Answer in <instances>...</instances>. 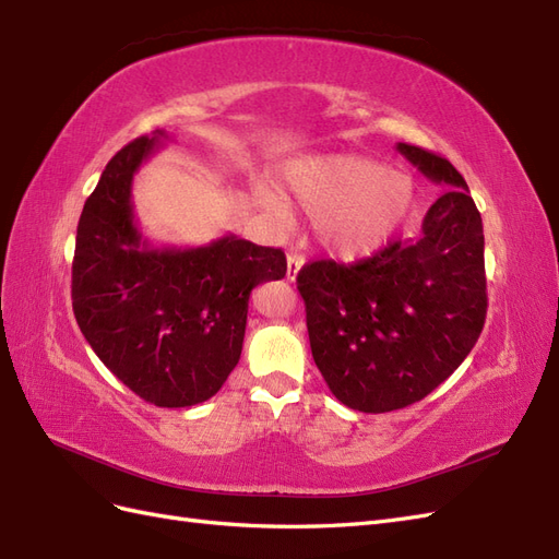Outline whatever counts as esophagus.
<instances>
[{"label": "esophagus", "mask_w": 559, "mask_h": 559, "mask_svg": "<svg viewBox=\"0 0 559 559\" xmlns=\"http://www.w3.org/2000/svg\"><path fill=\"white\" fill-rule=\"evenodd\" d=\"M302 263H306V259H302L300 253H289V259H286V280H289V282H296V277H298V273H300Z\"/></svg>", "instance_id": "obj_1"}]
</instances>
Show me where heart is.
Instances as JSON below:
<instances>
[{
  "label": "heart",
  "mask_w": 559,
  "mask_h": 559,
  "mask_svg": "<svg viewBox=\"0 0 559 559\" xmlns=\"http://www.w3.org/2000/svg\"><path fill=\"white\" fill-rule=\"evenodd\" d=\"M289 183L319 238L343 259L382 249L408 218L415 189L411 177L389 173L378 160L357 154H331L296 160Z\"/></svg>",
  "instance_id": "heart-1"
}]
</instances>
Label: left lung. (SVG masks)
I'll return each instance as SVG.
<instances>
[{"label":"left lung","instance_id":"left-lung-1","mask_svg":"<svg viewBox=\"0 0 559 559\" xmlns=\"http://www.w3.org/2000/svg\"><path fill=\"white\" fill-rule=\"evenodd\" d=\"M396 148L448 186L421 238L298 273L314 364L333 396L361 413L399 411L431 394L466 359L487 314L483 218L464 177L431 151Z\"/></svg>","mask_w":559,"mask_h":559}]
</instances>
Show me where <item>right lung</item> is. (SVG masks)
<instances>
[{
    "label": "right lung",
    "instance_id": "obj_1",
    "mask_svg": "<svg viewBox=\"0 0 559 559\" xmlns=\"http://www.w3.org/2000/svg\"><path fill=\"white\" fill-rule=\"evenodd\" d=\"M165 130L107 163L83 205L72 308L93 352L140 399L186 408L212 399L238 366L253 286L286 275L282 249L224 235L202 247H154L132 210V179Z\"/></svg>",
    "mask_w": 559,
    "mask_h": 559
}]
</instances>
